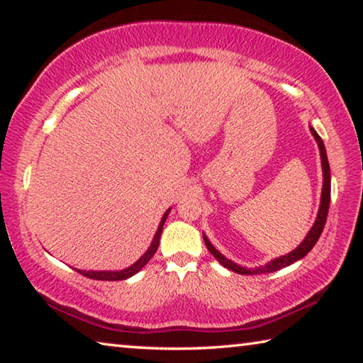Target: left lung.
I'll list each match as a JSON object with an SVG mask.
<instances>
[{
	"mask_svg": "<svg viewBox=\"0 0 363 363\" xmlns=\"http://www.w3.org/2000/svg\"><path fill=\"white\" fill-rule=\"evenodd\" d=\"M311 134L314 136L315 143L318 145V150H320V160H322V173H323V184H322V196H320V206H318V213H317V219L314 225L311 227V230L307 232V235L304 237V240L301 242L296 248L293 251H290L288 255L284 256H279V257H274L272 261L264 264V266L259 267H255V269H247L240 266V264L233 262L230 259H227V257L219 253V251L213 247V243L208 240V237L203 233V240L205 245L210 253L216 257V259L223 264L224 267L233 270V272L237 274H242V275H257V274H269V272H275V270L279 269H284L286 266H290V264L296 262L299 259H303V257L309 253V251L314 248V245L317 243L318 237H320V233L325 227V223H327V214H328V208H330V190H331V174H330V164H328V157H327V150H325V145H323V140L322 138L318 136L317 131L314 128L309 126Z\"/></svg>",
	"mask_w": 363,
	"mask_h": 363,
	"instance_id": "1",
	"label": "left lung"
}]
</instances>
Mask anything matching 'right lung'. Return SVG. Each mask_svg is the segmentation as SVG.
I'll return each mask as SVG.
<instances>
[{
    "mask_svg": "<svg viewBox=\"0 0 363 363\" xmlns=\"http://www.w3.org/2000/svg\"><path fill=\"white\" fill-rule=\"evenodd\" d=\"M171 211V208H168L167 211H164L162 220H160V225L155 232V235H153V240L150 243V247L147 248L145 253L139 257V259L131 264L130 267L126 269H121V270H82V269H77V272H79L84 277L88 279H94V280H107V281H115V280H126L133 277L134 274H138L140 269H143L147 262L152 259V256L157 253V248L160 245V235H162V230H163V225H164V220H167L168 214Z\"/></svg>",
    "mask_w": 363,
    "mask_h": 363,
    "instance_id": "obj_1",
    "label": "right lung"
}]
</instances>
